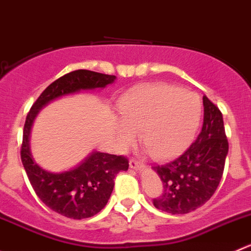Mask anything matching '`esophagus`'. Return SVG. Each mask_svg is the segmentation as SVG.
<instances>
[{
	"mask_svg": "<svg viewBox=\"0 0 251 251\" xmlns=\"http://www.w3.org/2000/svg\"><path fill=\"white\" fill-rule=\"evenodd\" d=\"M128 164H130V168H132V169H135V170H141L145 168V165H143L142 163L138 162V160H136V159H131L130 162H128Z\"/></svg>",
	"mask_w": 251,
	"mask_h": 251,
	"instance_id": "obj_1",
	"label": "esophagus"
}]
</instances>
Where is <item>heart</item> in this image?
<instances>
[{
    "label": "heart",
    "instance_id": "heart-1",
    "mask_svg": "<svg viewBox=\"0 0 251 251\" xmlns=\"http://www.w3.org/2000/svg\"><path fill=\"white\" fill-rule=\"evenodd\" d=\"M121 123L116 136L121 146L140 140L155 159H170L184 152L198 132L202 113L200 98L165 83L138 87L116 104Z\"/></svg>",
    "mask_w": 251,
    "mask_h": 251
}]
</instances>
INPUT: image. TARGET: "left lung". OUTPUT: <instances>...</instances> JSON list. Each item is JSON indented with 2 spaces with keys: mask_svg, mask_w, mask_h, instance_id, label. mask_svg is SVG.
Instances as JSON below:
<instances>
[{
  "mask_svg": "<svg viewBox=\"0 0 251 251\" xmlns=\"http://www.w3.org/2000/svg\"><path fill=\"white\" fill-rule=\"evenodd\" d=\"M203 125L195 142L179 158L154 172L163 181V195L153 200L155 208L185 215L207 202L222 179L228 141L220 109L203 96Z\"/></svg>",
  "mask_w": 251,
  "mask_h": 251,
  "instance_id": "left-lung-1",
  "label": "left lung"
}]
</instances>
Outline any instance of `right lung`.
<instances>
[{
    "mask_svg": "<svg viewBox=\"0 0 251 251\" xmlns=\"http://www.w3.org/2000/svg\"><path fill=\"white\" fill-rule=\"evenodd\" d=\"M115 76L78 70L60 77L40 94L24 124L21 158L38 198L55 212L74 220L89 218L100 212L114 189L119 172L128 169L123 155L93 151L79 164L64 172H49L34 160L30 152V132L39 111L51 101L79 92L104 89L113 84Z\"/></svg>",
    "mask_w": 251,
    "mask_h": 251,
    "instance_id": "right-lung-1",
    "label": "right lung"
}]
</instances>
